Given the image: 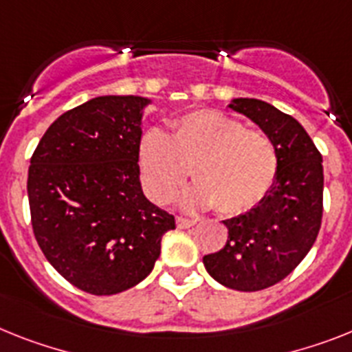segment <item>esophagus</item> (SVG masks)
Here are the masks:
<instances>
[{"label":"esophagus","mask_w":352,"mask_h":352,"mask_svg":"<svg viewBox=\"0 0 352 352\" xmlns=\"http://www.w3.org/2000/svg\"><path fill=\"white\" fill-rule=\"evenodd\" d=\"M193 226H195V220H191V218L177 217V227H179V229H190V227Z\"/></svg>","instance_id":"34e87169"}]
</instances>
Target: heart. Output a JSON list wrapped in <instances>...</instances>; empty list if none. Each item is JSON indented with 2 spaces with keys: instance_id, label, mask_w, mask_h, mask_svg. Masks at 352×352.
Returning a JSON list of instances; mask_svg holds the SVG:
<instances>
[{
  "instance_id": "obj_1",
  "label": "heart",
  "mask_w": 352,
  "mask_h": 352,
  "mask_svg": "<svg viewBox=\"0 0 352 352\" xmlns=\"http://www.w3.org/2000/svg\"><path fill=\"white\" fill-rule=\"evenodd\" d=\"M277 168V150L265 132L212 109L173 121L170 138L152 129L140 144L141 179L153 202L175 199L191 170L197 186L188 202L214 206L221 214L256 208L276 182Z\"/></svg>"
}]
</instances>
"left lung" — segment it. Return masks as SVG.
I'll list each match as a JSON object with an SVG mask.
<instances>
[{
  "instance_id": "left-lung-1",
  "label": "left lung",
  "mask_w": 352,
  "mask_h": 352,
  "mask_svg": "<svg viewBox=\"0 0 352 352\" xmlns=\"http://www.w3.org/2000/svg\"><path fill=\"white\" fill-rule=\"evenodd\" d=\"M229 107L274 141L279 168L272 190L256 208L223 220L229 231L226 247L204 256V267L227 288L258 292L283 281L317 240L324 168L320 152L295 118L256 98H234Z\"/></svg>"
}]
</instances>
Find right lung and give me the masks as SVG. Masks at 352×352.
<instances>
[{
    "label": "right lung",
    "instance_id": "1",
    "mask_svg": "<svg viewBox=\"0 0 352 352\" xmlns=\"http://www.w3.org/2000/svg\"><path fill=\"white\" fill-rule=\"evenodd\" d=\"M141 96H98L64 112L28 168L35 240L66 281L93 295L125 292L152 272L175 218L140 182Z\"/></svg>",
    "mask_w": 352,
    "mask_h": 352
}]
</instances>
